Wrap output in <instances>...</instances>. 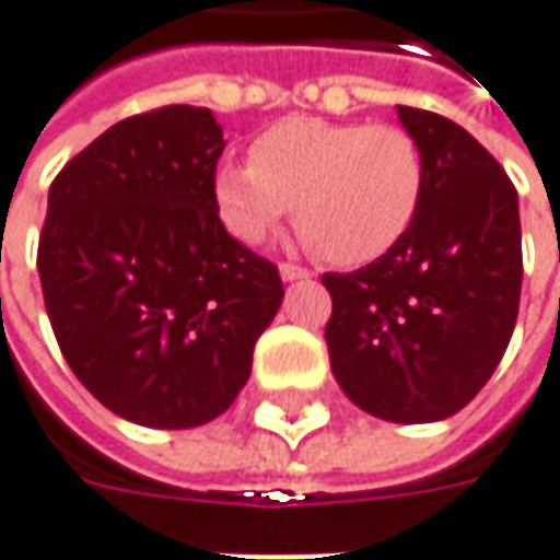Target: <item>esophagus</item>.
<instances>
[{"mask_svg":"<svg viewBox=\"0 0 560 560\" xmlns=\"http://www.w3.org/2000/svg\"><path fill=\"white\" fill-rule=\"evenodd\" d=\"M280 277H283V283H292V280H307L311 271L299 268V265H280Z\"/></svg>","mask_w":560,"mask_h":560,"instance_id":"esophagus-1","label":"esophagus"}]
</instances>
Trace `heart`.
Wrapping results in <instances>:
<instances>
[{"label": "heart", "instance_id": "obj_1", "mask_svg": "<svg viewBox=\"0 0 560 560\" xmlns=\"http://www.w3.org/2000/svg\"><path fill=\"white\" fill-rule=\"evenodd\" d=\"M253 161H222L213 198L225 229L265 243L295 203L307 246L360 268L387 256L418 222L427 158L399 125L287 118L253 142Z\"/></svg>", "mask_w": 560, "mask_h": 560}]
</instances>
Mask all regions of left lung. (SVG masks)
Returning <instances> with one entry per match:
<instances>
[{"label": "left lung", "instance_id": "obj_1", "mask_svg": "<svg viewBox=\"0 0 560 560\" xmlns=\"http://www.w3.org/2000/svg\"><path fill=\"white\" fill-rule=\"evenodd\" d=\"M427 158L418 222L360 271L323 273L331 375L393 423L457 415L506 353L522 299L518 191L472 133L396 106Z\"/></svg>", "mask_w": 560, "mask_h": 560}]
</instances>
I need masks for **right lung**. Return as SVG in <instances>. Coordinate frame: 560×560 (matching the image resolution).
<instances>
[{
    "instance_id": "1",
    "label": "right lung",
    "mask_w": 560,
    "mask_h": 560,
    "mask_svg": "<svg viewBox=\"0 0 560 560\" xmlns=\"http://www.w3.org/2000/svg\"><path fill=\"white\" fill-rule=\"evenodd\" d=\"M222 149L213 112L164 106L112 125L48 191L38 277L57 345L100 402L152 430L219 418L283 302L277 268L219 219Z\"/></svg>"
}]
</instances>
